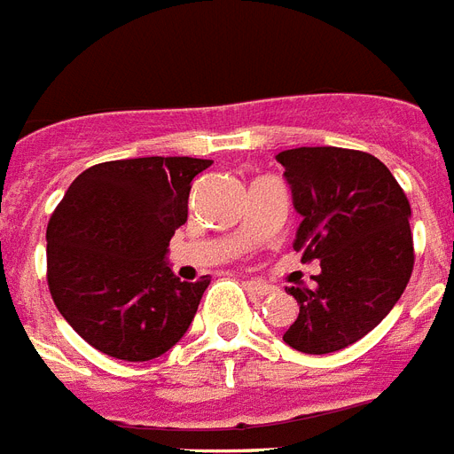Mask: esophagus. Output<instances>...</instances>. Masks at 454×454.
<instances>
[{
  "label": "esophagus",
  "mask_w": 454,
  "mask_h": 454,
  "mask_svg": "<svg viewBox=\"0 0 454 454\" xmlns=\"http://www.w3.org/2000/svg\"><path fill=\"white\" fill-rule=\"evenodd\" d=\"M244 284H246V288L253 293V295L264 297V295H270V293H274V286L267 284V281H262V278H246Z\"/></svg>",
  "instance_id": "obj_1"
}]
</instances>
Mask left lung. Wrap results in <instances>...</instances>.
I'll use <instances>...</instances> for the list:
<instances>
[{
  "label": "left lung",
  "mask_w": 454,
  "mask_h": 454,
  "mask_svg": "<svg viewBox=\"0 0 454 454\" xmlns=\"http://www.w3.org/2000/svg\"><path fill=\"white\" fill-rule=\"evenodd\" d=\"M302 223L293 248L318 260L314 286L288 288L300 314L284 342L333 354L382 321L412 274L411 204L391 170L368 152L295 147L278 152Z\"/></svg>",
  "instance_id": "obj_1"
}]
</instances>
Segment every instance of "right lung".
I'll return each instance as SVG.
<instances>
[{"label": "right lung", "mask_w": 454, "mask_h": 454, "mask_svg": "<svg viewBox=\"0 0 454 454\" xmlns=\"http://www.w3.org/2000/svg\"><path fill=\"white\" fill-rule=\"evenodd\" d=\"M210 159L143 157L86 168L46 230L49 290L90 347L150 361L180 342L210 278L173 274L168 241L187 223L192 180Z\"/></svg>", "instance_id": "right-lung-1"}]
</instances>
